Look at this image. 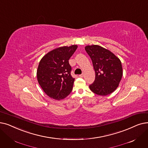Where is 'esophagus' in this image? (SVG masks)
Returning <instances> with one entry per match:
<instances>
[{"mask_svg":"<svg viewBox=\"0 0 148 148\" xmlns=\"http://www.w3.org/2000/svg\"><path fill=\"white\" fill-rule=\"evenodd\" d=\"M83 76H84V74H80V75H79V77H83Z\"/></svg>","mask_w":148,"mask_h":148,"instance_id":"34e87169","label":"esophagus"}]
</instances>
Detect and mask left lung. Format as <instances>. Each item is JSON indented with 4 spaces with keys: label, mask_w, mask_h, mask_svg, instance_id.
Returning a JSON list of instances; mask_svg holds the SVG:
<instances>
[{
    "label": "left lung",
    "mask_w": 148,
    "mask_h": 148,
    "mask_svg": "<svg viewBox=\"0 0 148 148\" xmlns=\"http://www.w3.org/2000/svg\"><path fill=\"white\" fill-rule=\"evenodd\" d=\"M85 50L92 62L95 79L89 85L99 95H107L117 88L123 75L120 60L111 51L97 45H87Z\"/></svg>",
    "instance_id": "1"
}]
</instances>
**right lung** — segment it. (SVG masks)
<instances>
[{
  "label": "right lung",
  "instance_id": "obj_1",
  "mask_svg": "<svg viewBox=\"0 0 148 148\" xmlns=\"http://www.w3.org/2000/svg\"><path fill=\"white\" fill-rule=\"evenodd\" d=\"M77 48V45L57 48L40 60L37 70V79L49 97L60 100L71 92L75 79L71 75V66L68 60Z\"/></svg>",
  "mask_w": 148,
  "mask_h": 148
}]
</instances>
